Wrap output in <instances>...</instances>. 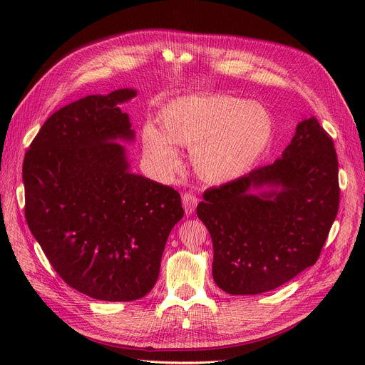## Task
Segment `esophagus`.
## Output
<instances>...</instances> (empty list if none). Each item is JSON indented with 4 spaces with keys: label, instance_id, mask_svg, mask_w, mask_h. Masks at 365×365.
<instances>
[{
    "label": "esophagus",
    "instance_id": "1",
    "mask_svg": "<svg viewBox=\"0 0 365 365\" xmlns=\"http://www.w3.org/2000/svg\"><path fill=\"white\" fill-rule=\"evenodd\" d=\"M182 202H183L185 213L189 216V215L194 213V210H195V207H197L198 200H197V197H195L192 192H185V194L182 195Z\"/></svg>",
    "mask_w": 365,
    "mask_h": 365
}]
</instances>
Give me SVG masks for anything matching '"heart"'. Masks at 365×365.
Here are the masks:
<instances>
[{"label":"heart","instance_id":"b5f03b06","mask_svg":"<svg viewBox=\"0 0 365 365\" xmlns=\"http://www.w3.org/2000/svg\"><path fill=\"white\" fill-rule=\"evenodd\" d=\"M272 134V115L257 102L227 94H189L164 109L163 131L152 124L143 128V149L164 173L180 168L175 146L192 149L200 179L220 185L245 175L269 146Z\"/></svg>","mask_w":365,"mask_h":365}]
</instances>
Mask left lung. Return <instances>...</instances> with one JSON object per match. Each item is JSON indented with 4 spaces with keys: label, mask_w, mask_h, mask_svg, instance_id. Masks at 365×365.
<instances>
[{
    "label": "left lung",
    "mask_w": 365,
    "mask_h": 365,
    "mask_svg": "<svg viewBox=\"0 0 365 365\" xmlns=\"http://www.w3.org/2000/svg\"><path fill=\"white\" fill-rule=\"evenodd\" d=\"M333 139L315 117L271 165L207 189L197 215L213 241V278L229 294H260L312 266L339 210Z\"/></svg>",
    "instance_id": "1"
}]
</instances>
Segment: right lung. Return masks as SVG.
<instances>
[{
    "mask_svg": "<svg viewBox=\"0 0 365 365\" xmlns=\"http://www.w3.org/2000/svg\"><path fill=\"white\" fill-rule=\"evenodd\" d=\"M138 91L91 94L54 112L24 160L25 216L61 278L80 293L131 302L155 285L180 194L130 171L134 130L120 105Z\"/></svg>",
    "mask_w": 365,
    "mask_h": 365,
    "instance_id": "add662e5",
    "label": "right lung"
}]
</instances>
